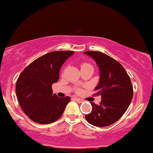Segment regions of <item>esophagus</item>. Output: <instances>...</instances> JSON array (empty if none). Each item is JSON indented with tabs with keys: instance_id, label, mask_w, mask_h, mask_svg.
<instances>
[{
	"instance_id": "34e87169",
	"label": "esophagus",
	"mask_w": 153,
	"mask_h": 153,
	"mask_svg": "<svg viewBox=\"0 0 153 153\" xmlns=\"http://www.w3.org/2000/svg\"><path fill=\"white\" fill-rule=\"evenodd\" d=\"M75 101H76L77 102H79V103H81V102H83V100H80V99H78V98H75Z\"/></svg>"
}]
</instances>
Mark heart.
Wrapping results in <instances>:
<instances>
[{"instance_id": "b5f03b06", "label": "heart", "mask_w": 153, "mask_h": 153, "mask_svg": "<svg viewBox=\"0 0 153 153\" xmlns=\"http://www.w3.org/2000/svg\"><path fill=\"white\" fill-rule=\"evenodd\" d=\"M86 65H88V64H83V65H81V68L82 67H84V66H86ZM77 92H78V93H79V92H80V88H78V89H77Z\"/></svg>"}]
</instances>
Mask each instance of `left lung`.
<instances>
[{"mask_svg": "<svg viewBox=\"0 0 153 153\" xmlns=\"http://www.w3.org/2000/svg\"><path fill=\"white\" fill-rule=\"evenodd\" d=\"M91 57L100 70V81L94 90L101 95L100 105L91 102L92 111L85 115L91 125L105 127L112 125L127 110L132 98L133 87L128 75L118 62L100 51H84Z\"/></svg>", "mask_w": 153, "mask_h": 153, "instance_id": "1", "label": "left lung"}]
</instances>
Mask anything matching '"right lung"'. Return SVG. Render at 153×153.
Returning <instances> with one entry per match:
<instances>
[{
	"label": "right lung",
	"instance_id": "right-lung-1",
	"mask_svg": "<svg viewBox=\"0 0 153 153\" xmlns=\"http://www.w3.org/2000/svg\"><path fill=\"white\" fill-rule=\"evenodd\" d=\"M74 53L56 51L33 61L22 72L16 83V94L22 110L33 121L48 124L63 114L70 97L53 94L51 85L59 78L62 66Z\"/></svg>",
	"mask_w": 153,
	"mask_h": 153
}]
</instances>
